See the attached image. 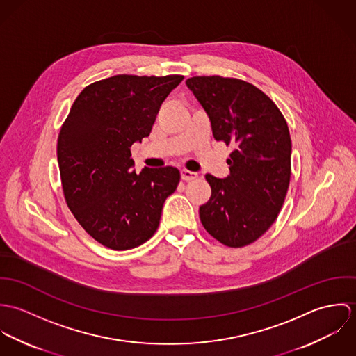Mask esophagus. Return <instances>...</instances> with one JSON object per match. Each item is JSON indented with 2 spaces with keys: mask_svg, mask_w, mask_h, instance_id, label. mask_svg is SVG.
<instances>
[{
  "mask_svg": "<svg viewBox=\"0 0 356 356\" xmlns=\"http://www.w3.org/2000/svg\"><path fill=\"white\" fill-rule=\"evenodd\" d=\"M181 178L184 181H192V179L197 178V174L192 172V171H188V170H181Z\"/></svg>",
  "mask_w": 356,
  "mask_h": 356,
  "instance_id": "34e87169",
  "label": "esophagus"
}]
</instances>
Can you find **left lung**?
Returning <instances> with one entry per match:
<instances>
[{"mask_svg":"<svg viewBox=\"0 0 356 356\" xmlns=\"http://www.w3.org/2000/svg\"><path fill=\"white\" fill-rule=\"evenodd\" d=\"M186 86L207 112L216 141L232 145L230 175L205 179L211 197L200 207L204 229L222 244L240 248L274 223L291 181L288 124L256 86L234 78L193 76Z\"/></svg>","mask_w":356,"mask_h":356,"instance_id":"left-lung-1","label":"left lung"}]
</instances>
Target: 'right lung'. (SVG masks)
Instances as JSON below:
<instances>
[{"instance_id": "right-lung-1", "label": "right lung", "mask_w": 356, "mask_h": 356, "mask_svg": "<svg viewBox=\"0 0 356 356\" xmlns=\"http://www.w3.org/2000/svg\"><path fill=\"white\" fill-rule=\"evenodd\" d=\"M182 75H115L86 86L57 140V161L68 208L100 244L136 248L159 227L165 199L181 174L175 167L136 174L130 148L152 130L161 102Z\"/></svg>"}]
</instances>
